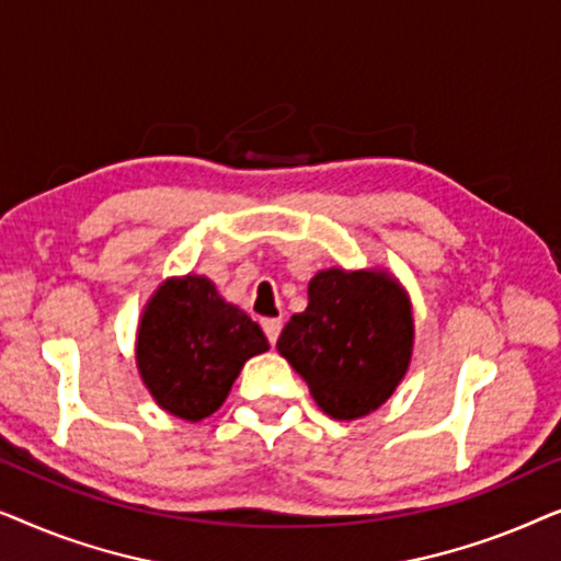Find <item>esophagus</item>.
Returning a JSON list of instances; mask_svg holds the SVG:
<instances>
[{"instance_id": "34e87169", "label": "esophagus", "mask_w": 561, "mask_h": 561, "mask_svg": "<svg viewBox=\"0 0 561 561\" xmlns=\"http://www.w3.org/2000/svg\"><path fill=\"white\" fill-rule=\"evenodd\" d=\"M280 329H283V319H263V332H265L267 342H271V344L278 342Z\"/></svg>"}]
</instances>
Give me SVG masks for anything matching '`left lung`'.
<instances>
[{"label":"left lung","instance_id":"left-lung-1","mask_svg":"<svg viewBox=\"0 0 561 561\" xmlns=\"http://www.w3.org/2000/svg\"><path fill=\"white\" fill-rule=\"evenodd\" d=\"M413 317L409 298L386 273L340 267L309 283V306L278 336V352L332 419L367 416L409 370Z\"/></svg>","mask_w":561,"mask_h":561}]
</instances>
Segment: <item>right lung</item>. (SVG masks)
Returning <instances> with one entry per match:
<instances>
[{
	"mask_svg": "<svg viewBox=\"0 0 561 561\" xmlns=\"http://www.w3.org/2000/svg\"><path fill=\"white\" fill-rule=\"evenodd\" d=\"M263 329L227 304L209 278L165 280L137 334V367L160 409L198 421L225 403L242 365L265 352Z\"/></svg>",
	"mask_w": 561,
	"mask_h": 561,
	"instance_id": "right-lung-1",
	"label": "right lung"
}]
</instances>
